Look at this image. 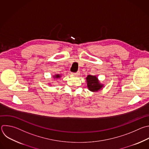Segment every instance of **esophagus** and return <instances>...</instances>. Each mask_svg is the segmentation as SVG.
Listing matches in <instances>:
<instances>
[{"label": "esophagus", "instance_id": "obj_1", "mask_svg": "<svg viewBox=\"0 0 149 149\" xmlns=\"http://www.w3.org/2000/svg\"><path fill=\"white\" fill-rule=\"evenodd\" d=\"M72 75H78L79 74V72L78 71L77 72H71Z\"/></svg>", "mask_w": 149, "mask_h": 149}]
</instances>
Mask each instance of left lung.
Instances as JSON below:
<instances>
[{"instance_id":"obj_1","label":"left lung","mask_w":149,"mask_h":149,"mask_svg":"<svg viewBox=\"0 0 149 149\" xmlns=\"http://www.w3.org/2000/svg\"><path fill=\"white\" fill-rule=\"evenodd\" d=\"M86 79L87 82V86L91 91L96 92L103 87V85L100 84L96 76L88 75Z\"/></svg>"}]
</instances>
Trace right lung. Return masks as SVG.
Instances as JSON below:
<instances>
[{
    "label": "right lung",
    "mask_w": 149,
    "mask_h": 149,
    "mask_svg": "<svg viewBox=\"0 0 149 149\" xmlns=\"http://www.w3.org/2000/svg\"><path fill=\"white\" fill-rule=\"evenodd\" d=\"M60 77H61V76L59 74H57V75H56L54 76V78H59Z\"/></svg>",
    "instance_id": "right-lung-1"
}]
</instances>
